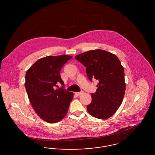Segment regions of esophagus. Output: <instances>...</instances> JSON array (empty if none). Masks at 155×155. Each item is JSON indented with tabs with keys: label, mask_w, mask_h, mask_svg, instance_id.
I'll return each instance as SVG.
<instances>
[{
	"label": "esophagus",
	"mask_w": 155,
	"mask_h": 155,
	"mask_svg": "<svg viewBox=\"0 0 155 155\" xmlns=\"http://www.w3.org/2000/svg\"><path fill=\"white\" fill-rule=\"evenodd\" d=\"M82 93H83V92L82 91V92H75V94L77 96H80V95H81Z\"/></svg>",
	"instance_id": "34e87169"
}]
</instances>
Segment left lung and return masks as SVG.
Here are the masks:
<instances>
[{
	"mask_svg": "<svg viewBox=\"0 0 155 155\" xmlns=\"http://www.w3.org/2000/svg\"><path fill=\"white\" fill-rule=\"evenodd\" d=\"M85 67L89 80L99 81L92 102L87 106L89 114L105 120L110 117L123 102L125 94L124 70L118 58L101 49L92 50L75 56Z\"/></svg>",
	"mask_w": 155,
	"mask_h": 155,
	"instance_id": "8db88e82",
	"label": "left lung"
}]
</instances>
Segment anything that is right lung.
<instances>
[{"label": "right lung", "mask_w": 155, "mask_h": 155, "mask_svg": "<svg viewBox=\"0 0 155 155\" xmlns=\"http://www.w3.org/2000/svg\"><path fill=\"white\" fill-rule=\"evenodd\" d=\"M71 56H49L39 59L27 71L25 87L34 110L49 123L61 121L66 116L73 92L55 89L58 83L64 85L60 71Z\"/></svg>", "instance_id": "right-lung-1"}]
</instances>
